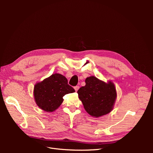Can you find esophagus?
Wrapping results in <instances>:
<instances>
[{
  "label": "esophagus",
  "mask_w": 153,
  "mask_h": 153,
  "mask_svg": "<svg viewBox=\"0 0 153 153\" xmlns=\"http://www.w3.org/2000/svg\"><path fill=\"white\" fill-rule=\"evenodd\" d=\"M74 89H75V90L76 92H77L78 90L79 89V86H75V87H74Z\"/></svg>",
  "instance_id": "34e87169"
}]
</instances>
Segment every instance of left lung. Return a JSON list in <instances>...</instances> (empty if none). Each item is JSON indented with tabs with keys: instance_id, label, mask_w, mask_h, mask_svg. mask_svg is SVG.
<instances>
[{
	"instance_id": "8db88e82",
	"label": "left lung",
	"mask_w": 153,
	"mask_h": 153,
	"mask_svg": "<svg viewBox=\"0 0 153 153\" xmlns=\"http://www.w3.org/2000/svg\"><path fill=\"white\" fill-rule=\"evenodd\" d=\"M85 85L77 93L86 112L92 117H100L109 114L114 108L117 91L112 81L105 82L96 76L86 78Z\"/></svg>"
}]
</instances>
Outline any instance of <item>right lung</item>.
I'll use <instances>...</instances> for the list:
<instances>
[{"label":"right lung","instance_id":"add662e5","mask_svg":"<svg viewBox=\"0 0 153 153\" xmlns=\"http://www.w3.org/2000/svg\"><path fill=\"white\" fill-rule=\"evenodd\" d=\"M75 92L68 84L67 78L54 73L43 80L37 82L34 87V97L39 108L47 112H54L63 102V96Z\"/></svg>","mask_w":153,"mask_h":153}]
</instances>
